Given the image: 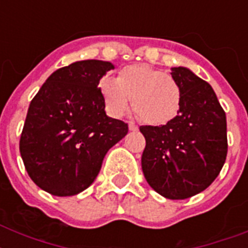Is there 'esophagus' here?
Returning <instances> with one entry per match:
<instances>
[{
	"instance_id": "esophagus-1",
	"label": "esophagus",
	"mask_w": 248,
	"mask_h": 248,
	"mask_svg": "<svg viewBox=\"0 0 248 248\" xmlns=\"http://www.w3.org/2000/svg\"><path fill=\"white\" fill-rule=\"evenodd\" d=\"M128 128H130L131 131H138V130H139V126H138L135 122H128Z\"/></svg>"
}]
</instances>
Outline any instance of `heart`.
I'll return each mask as SVG.
<instances>
[{"label": "heart", "instance_id": "obj_1", "mask_svg": "<svg viewBox=\"0 0 248 248\" xmlns=\"http://www.w3.org/2000/svg\"><path fill=\"white\" fill-rule=\"evenodd\" d=\"M101 97L109 114L122 117L134 108L149 124H166L179 114L181 87L176 79L149 64L122 68L117 79L104 77L99 82Z\"/></svg>", "mask_w": 248, "mask_h": 248}]
</instances>
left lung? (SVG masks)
I'll return each mask as SVG.
<instances>
[{"mask_svg":"<svg viewBox=\"0 0 248 248\" xmlns=\"http://www.w3.org/2000/svg\"><path fill=\"white\" fill-rule=\"evenodd\" d=\"M181 107L169 124L140 126L141 169L148 184L169 200H185L212 184L228 153L227 117L216 93L188 68H171Z\"/></svg>","mask_w":248,"mask_h":248,"instance_id":"left-lung-1","label":"left lung"}]
</instances>
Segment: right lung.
<instances>
[{
  "mask_svg": "<svg viewBox=\"0 0 248 248\" xmlns=\"http://www.w3.org/2000/svg\"><path fill=\"white\" fill-rule=\"evenodd\" d=\"M114 65L82 60L52 73L29 104L20 155L29 177L52 196L78 194L96 179L127 124L107 116L100 78Z\"/></svg>",
  "mask_w": 248,
  "mask_h": 248,
  "instance_id": "obj_1",
  "label": "right lung"
}]
</instances>
